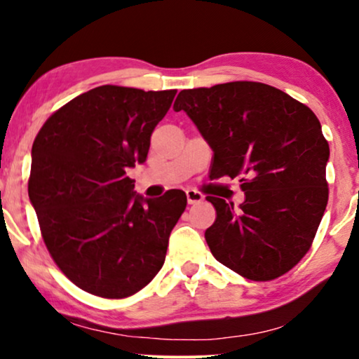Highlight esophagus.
<instances>
[{"label":"esophagus","mask_w":359,"mask_h":359,"mask_svg":"<svg viewBox=\"0 0 359 359\" xmlns=\"http://www.w3.org/2000/svg\"><path fill=\"white\" fill-rule=\"evenodd\" d=\"M186 198H188L189 204H198V203H201V201H204V196L196 189L186 191Z\"/></svg>","instance_id":"obj_1"}]
</instances>
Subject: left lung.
<instances>
[{
  "label": "left lung",
  "instance_id": "left-lung-1",
  "mask_svg": "<svg viewBox=\"0 0 359 359\" xmlns=\"http://www.w3.org/2000/svg\"><path fill=\"white\" fill-rule=\"evenodd\" d=\"M173 109L212 149L210 180L242 176L238 209L205 198L217 212L205 230L214 258L252 281L283 276L309 252L327 208L330 149L317 116L257 81L183 90Z\"/></svg>",
  "mask_w": 359,
  "mask_h": 359
}]
</instances>
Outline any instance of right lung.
Returning <instances> with one entry per match:
<instances>
[{
    "label": "right lung",
    "mask_w": 359,
    "mask_h": 359,
    "mask_svg": "<svg viewBox=\"0 0 359 359\" xmlns=\"http://www.w3.org/2000/svg\"><path fill=\"white\" fill-rule=\"evenodd\" d=\"M175 95L93 88L53 112L34 140L29 199L53 262L83 291L129 297L163 266L188 199L181 189L144 199L127 171L147 160Z\"/></svg>",
    "instance_id": "right-lung-1"
}]
</instances>
